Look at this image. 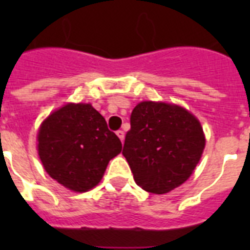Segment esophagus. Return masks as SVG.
<instances>
[{"mask_svg":"<svg viewBox=\"0 0 250 250\" xmlns=\"http://www.w3.org/2000/svg\"><path fill=\"white\" fill-rule=\"evenodd\" d=\"M117 135H118V137L121 139L122 143H123V141H125V132H123L122 129H119V131H117Z\"/></svg>","mask_w":250,"mask_h":250,"instance_id":"esophagus-1","label":"esophagus"}]
</instances>
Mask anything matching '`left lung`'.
Masks as SVG:
<instances>
[{"label": "left lung", "instance_id": "1", "mask_svg": "<svg viewBox=\"0 0 250 250\" xmlns=\"http://www.w3.org/2000/svg\"><path fill=\"white\" fill-rule=\"evenodd\" d=\"M122 154L139 187L164 194L186 182L205 148L196 118L180 106L144 101L132 110Z\"/></svg>", "mask_w": 250, "mask_h": 250}]
</instances>
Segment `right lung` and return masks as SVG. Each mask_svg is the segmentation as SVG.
I'll use <instances>...</instances> for the list:
<instances>
[{
    "mask_svg": "<svg viewBox=\"0 0 250 250\" xmlns=\"http://www.w3.org/2000/svg\"><path fill=\"white\" fill-rule=\"evenodd\" d=\"M37 140L46 172L75 192L97 186L109 161L122 150L119 137L89 104H68L50 114Z\"/></svg>",
    "mask_w": 250,
    "mask_h": 250,
    "instance_id": "obj_1",
    "label": "right lung"
}]
</instances>
